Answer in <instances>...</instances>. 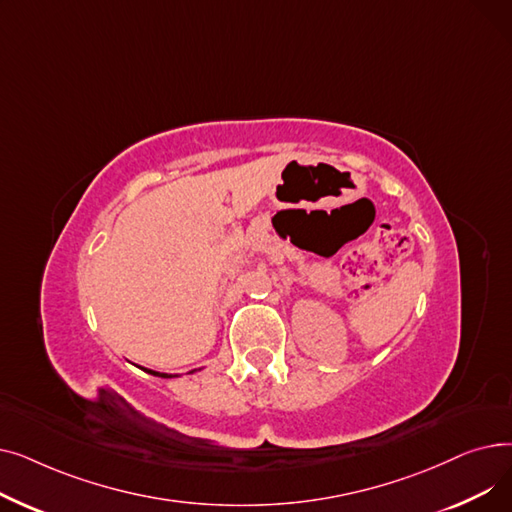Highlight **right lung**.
<instances>
[{
  "label": "right lung",
  "instance_id": "1",
  "mask_svg": "<svg viewBox=\"0 0 512 512\" xmlns=\"http://www.w3.org/2000/svg\"><path fill=\"white\" fill-rule=\"evenodd\" d=\"M147 373H151V375H159V378H172V375H168V373H157V371H153V369H145Z\"/></svg>",
  "mask_w": 512,
  "mask_h": 512
}]
</instances>
